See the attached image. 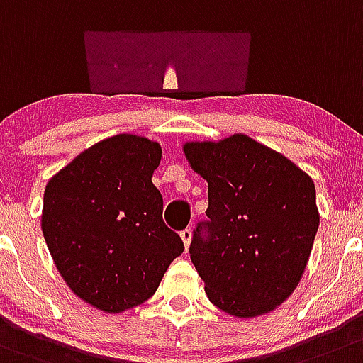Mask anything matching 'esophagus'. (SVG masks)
Listing matches in <instances>:
<instances>
[{
  "mask_svg": "<svg viewBox=\"0 0 363 363\" xmlns=\"http://www.w3.org/2000/svg\"><path fill=\"white\" fill-rule=\"evenodd\" d=\"M191 237H194V233H191V230H188V228H186L184 231H181V238H182V242H184L186 250H188L189 244H191Z\"/></svg>",
  "mask_w": 363,
  "mask_h": 363,
  "instance_id": "34e87169",
  "label": "esophagus"
}]
</instances>
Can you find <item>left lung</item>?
I'll list each match as a JSON object with an SVG mask.
<instances>
[{
  "label": "left lung",
  "instance_id": "1",
  "mask_svg": "<svg viewBox=\"0 0 363 363\" xmlns=\"http://www.w3.org/2000/svg\"><path fill=\"white\" fill-rule=\"evenodd\" d=\"M208 182V240L194 235L189 255L213 306L253 318L287 300L308 267L320 224L313 179L293 161L233 133L182 145Z\"/></svg>",
  "mask_w": 363,
  "mask_h": 363
}]
</instances>
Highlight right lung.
<instances>
[{
    "label": "right lung",
    "mask_w": 363,
    "mask_h": 363,
    "mask_svg": "<svg viewBox=\"0 0 363 363\" xmlns=\"http://www.w3.org/2000/svg\"><path fill=\"white\" fill-rule=\"evenodd\" d=\"M161 157L157 141L119 133L81 152L45 188L41 230L55 267L74 295L104 313L146 302L184 251L152 182Z\"/></svg>",
    "instance_id": "right-lung-1"
}]
</instances>
